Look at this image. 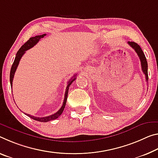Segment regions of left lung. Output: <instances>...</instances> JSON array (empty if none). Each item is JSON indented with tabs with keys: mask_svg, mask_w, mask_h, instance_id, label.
Returning a JSON list of instances; mask_svg holds the SVG:
<instances>
[{
	"mask_svg": "<svg viewBox=\"0 0 158 158\" xmlns=\"http://www.w3.org/2000/svg\"><path fill=\"white\" fill-rule=\"evenodd\" d=\"M128 44L132 48L134 49V51H136L138 56L139 57L140 61H141V64L142 71L144 73L145 76H146V80L148 82V62L146 60V56H145L141 48L139 46V45H138L136 43H135V42L129 41Z\"/></svg>",
	"mask_w": 158,
	"mask_h": 158,
	"instance_id": "left-lung-1",
	"label": "left lung"
}]
</instances>
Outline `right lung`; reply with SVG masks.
Wrapping results in <instances>:
<instances>
[{
	"label": "right lung",
	"mask_w": 158,
	"mask_h": 158,
	"mask_svg": "<svg viewBox=\"0 0 158 158\" xmlns=\"http://www.w3.org/2000/svg\"><path fill=\"white\" fill-rule=\"evenodd\" d=\"M46 34H42V35H38V36H36L34 37H31V38H30L28 40V41H27L26 43H25L23 45V46H22L20 48H19V51H17V54H16V57H15V58L14 62H13V64H12V67H11L10 74V81L11 87L12 86V81H13L15 73V71H16V69L17 68V66H18V64H19V60H20L22 57L23 56V55L25 53V51H27V50L30 49L31 48H32L33 46H34L35 45H36L39 41V40L42 39V38H44V37L46 36ZM76 75L77 74L74 75V76L71 78V79H70L69 81L67 82V84H67V88H66V91H65V94H64V98L63 103H62V106L60 107V109L57 112L54 113L53 114L49 115V116L44 117H37L32 116V115L27 114V113H24V114H27V116L30 117V118L36 120V121L41 122H47L51 121V120L56 119L57 118V117H59L61 115V114L62 113V112H63L64 109V107H65L67 99V95H68L69 88L70 85L72 84V82H73L74 80L76 79Z\"/></svg>",
	"instance_id": "add662e5"
}]
</instances>
